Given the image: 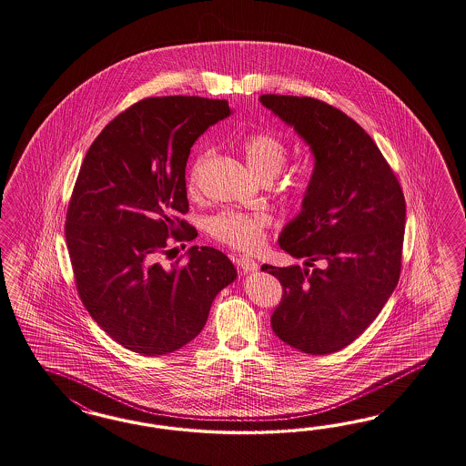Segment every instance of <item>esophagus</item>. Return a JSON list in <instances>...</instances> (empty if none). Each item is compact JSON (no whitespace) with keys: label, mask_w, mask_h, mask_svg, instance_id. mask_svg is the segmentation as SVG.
I'll return each mask as SVG.
<instances>
[{"label":"esophagus","mask_w":466,"mask_h":466,"mask_svg":"<svg viewBox=\"0 0 466 466\" xmlns=\"http://www.w3.org/2000/svg\"><path fill=\"white\" fill-rule=\"evenodd\" d=\"M236 265L241 268L242 272H257L258 263L249 257H238L236 258Z\"/></svg>","instance_id":"esophagus-1"}]
</instances>
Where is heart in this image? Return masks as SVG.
Instances as JSON below:
<instances>
[{
    "instance_id": "heart-1",
    "label": "heart",
    "mask_w": 466,
    "mask_h": 466,
    "mask_svg": "<svg viewBox=\"0 0 466 466\" xmlns=\"http://www.w3.org/2000/svg\"><path fill=\"white\" fill-rule=\"evenodd\" d=\"M241 151L249 170L261 180H273L280 174L289 158V146L275 132L258 130L248 134L241 141ZM205 155H199L189 170L187 187L189 193L198 191V182ZM311 184V170L308 167L298 168L289 177L290 193L303 196ZM270 217L261 211H238L227 209L208 220L209 236L217 241L224 242L230 248L251 251L265 239V230L270 227Z\"/></svg>"
}]
</instances>
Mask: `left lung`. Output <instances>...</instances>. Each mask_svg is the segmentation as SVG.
I'll use <instances>...</instances> for the list:
<instances>
[{
    "label": "left lung",
    "instance_id": "1",
    "mask_svg": "<svg viewBox=\"0 0 466 466\" xmlns=\"http://www.w3.org/2000/svg\"><path fill=\"white\" fill-rule=\"evenodd\" d=\"M259 101L294 127L315 158L301 211L279 238L290 257L305 258V267H261L284 289L273 332L303 353H336L365 332L398 286L406 222L401 186L346 113L315 97L263 95Z\"/></svg>",
    "mask_w": 466,
    "mask_h": 466
}]
</instances>
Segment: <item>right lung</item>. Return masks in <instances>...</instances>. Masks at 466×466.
Instances as JSON below:
<instances>
[{
	"instance_id": "right-lung-1",
	"label": "right lung",
	"mask_w": 466,
	"mask_h": 466,
	"mask_svg": "<svg viewBox=\"0 0 466 466\" xmlns=\"http://www.w3.org/2000/svg\"><path fill=\"white\" fill-rule=\"evenodd\" d=\"M232 110L225 99L147 97L115 116L89 147L68 203L65 238L82 303L120 346L174 353L208 320L232 261L193 246L165 268L167 239L193 241L186 165L196 139Z\"/></svg>"
}]
</instances>
